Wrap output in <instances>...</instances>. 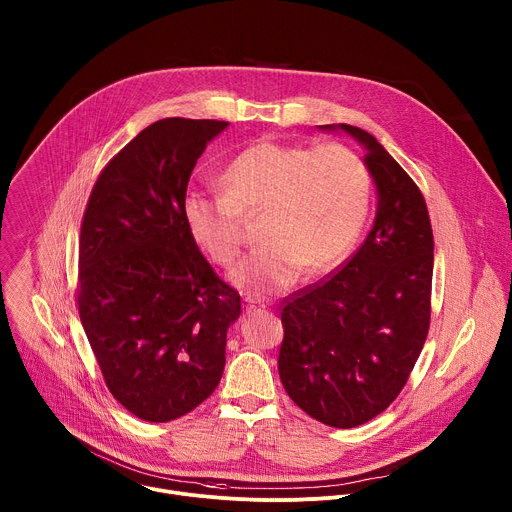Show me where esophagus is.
<instances>
[{"label": "esophagus", "instance_id": "obj_1", "mask_svg": "<svg viewBox=\"0 0 512 512\" xmlns=\"http://www.w3.org/2000/svg\"><path fill=\"white\" fill-rule=\"evenodd\" d=\"M243 302H245V310H247V312H253V310H257V308H259L251 298H245Z\"/></svg>", "mask_w": 512, "mask_h": 512}]
</instances>
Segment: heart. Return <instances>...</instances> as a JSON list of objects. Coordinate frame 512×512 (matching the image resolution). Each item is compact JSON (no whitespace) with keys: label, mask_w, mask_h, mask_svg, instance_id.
<instances>
[{"label":"heart","mask_w":512,"mask_h":512,"mask_svg":"<svg viewBox=\"0 0 512 512\" xmlns=\"http://www.w3.org/2000/svg\"><path fill=\"white\" fill-rule=\"evenodd\" d=\"M221 192L186 190L182 216L192 241L221 267L243 249V222L261 214L253 251L233 273L249 298L294 285L304 271L334 269L354 245L371 204V176L344 143L304 145L259 139L221 172Z\"/></svg>","instance_id":"heart-1"}]
</instances>
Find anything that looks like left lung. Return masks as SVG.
Returning <instances> with one entry per match:
<instances>
[{
  "instance_id": "8db88e82",
  "label": "left lung",
  "mask_w": 512,
  "mask_h": 512,
  "mask_svg": "<svg viewBox=\"0 0 512 512\" xmlns=\"http://www.w3.org/2000/svg\"><path fill=\"white\" fill-rule=\"evenodd\" d=\"M356 137L379 194L373 229L332 271L283 300L279 377L300 409L350 429L383 413L405 387L431 318L433 233L419 186L364 129Z\"/></svg>"
}]
</instances>
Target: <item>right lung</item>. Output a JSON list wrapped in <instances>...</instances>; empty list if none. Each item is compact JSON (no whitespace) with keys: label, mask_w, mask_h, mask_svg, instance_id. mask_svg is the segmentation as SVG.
Returning a JSON list of instances; mask_svg holds the SVG:
<instances>
[{"label":"right lung","mask_w":512,"mask_h":512,"mask_svg":"<svg viewBox=\"0 0 512 512\" xmlns=\"http://www.w3.org/2000/svg\"><path fill=\"white\" fill-rule=\"evenodd\" d=\"M229 123L168 117L111 158L79 243V316L111 395L166 423L212 395L241 296L192 241L182 198L206 143Z\"/></svg>","instance_id":"right-lung-1"}]
</instances>
